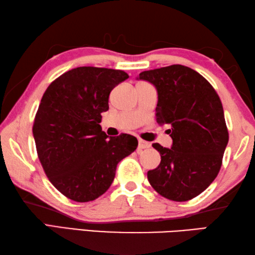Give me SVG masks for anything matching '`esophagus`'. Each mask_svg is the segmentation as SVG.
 Returning a JSON list of instances; mask_svg holds the SVG:
<instances>
[{
  "instance_id": "1",
  "label": "esophagus",
  "mask_w": 255,
  "mask_h": 255,
  "mask_svg": "<svg viewBox=\"0 0 255 255\" xmlns=\"http://www.w3.org/2000/svg\"><path fill=\"white\" fill-rule=\"evenodd\" d=\"M150 146V144L148 141L143 140V139H138V149H145V148H148Z\"/></svg>"
}]
</instances>
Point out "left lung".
Here are the masks:
<instances>
[{
  "label": "left lung",
  "instance_id": "1",
  "mask_svg": "<svg viewBox=\"0 0 255 255\" xmlns=\"http://www.w3.org/2000/svg\"><path fill=\"white\" fill-rule=\"evenodd\" d=\"M139 80L157 90L156 122L171 125V148L157 143L161 163L147 172L156 192L166 199L187 201L216 179L228 143V130L217 92L204 76L183 65L141 72Z\"/></svg>",
  "mask_w": 255,
  "mask_h": 255
}]
</instances>
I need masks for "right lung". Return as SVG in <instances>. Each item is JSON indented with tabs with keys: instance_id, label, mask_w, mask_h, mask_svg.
I'll return each instance as SVG.
<instances>
[{
	"instance_id": "1",
	"label": "right lung",
	"mask_w": 255,
	"mask_h": 255,
	"mask_svg": "<svg viewBox=\"0 0 255 255\" xmlns=\"http://www.w3.org/2000/svg\"><path fill=\"white\" fill-rule=\"evenodd\" d=\"M120 70L82 66L51 82L41 98L32 133L38 157L54 187L68 199L88 202L102 196L117 164L137 148L128 133L110 137L100 126Z\"/></svg>"
}]
</instances>
